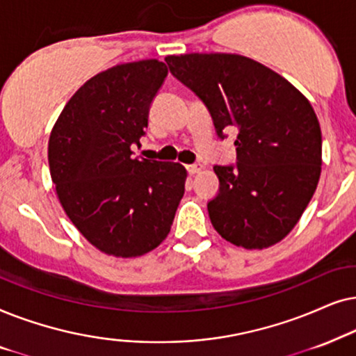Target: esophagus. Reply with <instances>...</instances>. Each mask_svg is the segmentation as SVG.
<instances>
[{
    "label": "esophagus",
    "instance_id": "obj_1",
    "mask_svg": "<svg viewBox=\"0 0 356 356\" xmlns=\"http://www.w3.org/2000/svg\"><path fill=\"white\" fill-rule=\"evenodd\" d=\"M186 168L188 170V174L195 175V174H198L203 169V165L202 164H188V165H186Z\"/></svg>",
    "mask_w": 356,
    "mask_h": 356
}]
</instances>
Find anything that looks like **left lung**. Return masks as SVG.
Returning <instances> with one entry per match:
<instances>
[{"label":"left lung","instance_id":"8db88e82","mask_svg":"<svg viewBox=\"0 0 356 356\" xmlns=\"http://www.w3.org/2000/svg\"><path fill=\"white\" fill-rule=\"evenodd\" d=\"M165 63L205 102L220 138L238 130V164L213 168L220 179L208 203L213 227L249 250L280 243L321 177L322 135L311 102L283 76L243 55H169Z\"/></svg>","mask_w":356,"mask_h":356}]
</instances>
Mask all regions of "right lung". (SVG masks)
Instances as JSON below:
<instances>
[{"label": "right lung", "mask_w": 356, "mask_h": 356, "mask_svg": "<svg viewBox=\"0 0 356 356\" xmlns=\"http://www.w3.org/2000/svg\"><path fill=\"white\" fill-rule=\"evenodd\" d=\"M165 76L168 66L156 58L101 71L71 96L51 129L56 197L88 243L113 257L158 248L186 192L182 164L131 158Z\"/></svg>", "instance_id": "add662e5"}]
</instances>
